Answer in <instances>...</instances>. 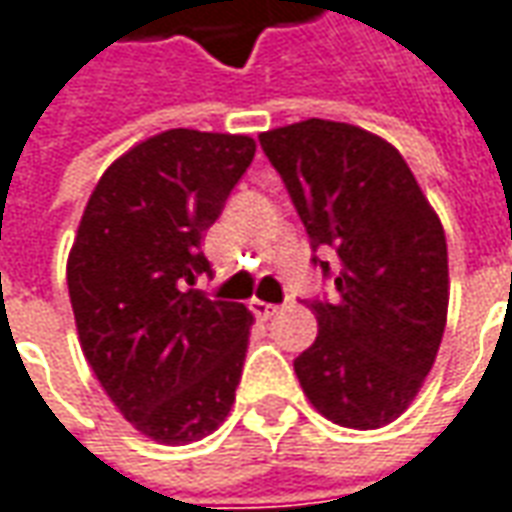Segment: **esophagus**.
<instances>
[{
    "label": "esophagus",
    "instance_id": "obj_1",
    "mask_svg": "<svg viewBox=\"0 0 512 512\" xmlns=\"http://www.w3.org/2000/svg\"><path fill=\"white\" fill-rule=\"evenodd\" d=\"M250 310L256 312V318H259V321H267V318H273V315L279 312V307H276V304H267V301H259V298H256V301H250Z\"/></svg>",
    "mask_w": 512,
    "mask_h": 512
}]
</instances>
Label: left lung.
<instances>
[{"label":"left lung","instance_id":"left-lung-1","mask_svg":"<svg viewBox=\"0 0 512 512\" xmlns=\"http://www.w3.org/2000/svg\"><path fill=\"white\" fill-rule=\"evenodd\" d=\"M312 248L338 256L335 298L310 304L318 338L296 358L307 400L332 423L372 431L406 411L448 321V248L437 211L389 140L310 118L259 135ZM329 273V262H321Z\"/></svg>","mask_w":512,"mask_h":512}]
</instances>
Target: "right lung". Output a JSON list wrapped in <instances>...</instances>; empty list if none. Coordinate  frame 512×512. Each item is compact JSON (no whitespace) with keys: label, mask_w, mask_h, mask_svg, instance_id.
<instances>
[{"label":"right lung","mask_w":512,"mask_h":512,"mask_svg":"<svg viewBox=\"0 0 512 512\" xmlns=\"http://www.w3.org/2000/svg\"><path fill=\"white\" fill-rule=\"evenodd\" d=\"M250 135L168 129L101 174L67 256L78 341L106 397L160 445L214 434L231 414L253 312L191 290Z\"/></svg>","instance_id":"right-lung-1"}]
</instances>
